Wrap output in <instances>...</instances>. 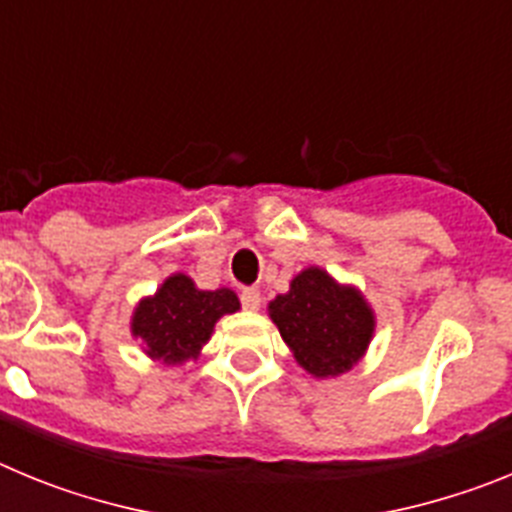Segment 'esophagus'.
I'll list each match as a JSON object with an SVG mask.
<instances>
[{
  "label": "esophagus",
  "instance_id": "esophagus-1",
  "mask_svg": "<svg viewBox=\"0 0 512 512\" xmlns=\"http://www.w3.org/2000/svg\"><path fill=\"white\" fill-rule=\"evenodd\" d=\"M241 305L246 307V310H259V307H261V292H259V289H253V287L243 289Z\"/></svg>",
  "mask_w": 512,
  "mask_h": 512
}]
</instances>
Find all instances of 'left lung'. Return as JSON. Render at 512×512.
Returning a JSON list of instances; mask_svg holds the SVG:
<instances>
[{
	"label": "left lung",
	"instance_id": "left-lung-1",
	"mask_svg": "<svg viewBox=\"0 0 512 512\" xmlns=\"http://www.w3.org/2000/svg\"><path fill=\"white\" fill-rule=\"evenodd\" d=\"M269 310L284 343L315 377H336L351 369L374 330L372 310L359 292L338 287L320 269L302 271L289 295H279Z\"/></svg>",
	"mask_w": 512,
	"mask_h": 512
}]
</instances>
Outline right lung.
I'll list each match as a JSON object with an SVG mask.
<instances>
[{"mask_svg":"<svg viewBox=\"0 0 512 512\" xmlns=\"http://www.w3.org/2000/svg\"><path fill=\"white\" fill-rule=\"evenodd\" d=\"M241 307L230 289L202 292L184 274L164 282L156 297L143 300L135 310L133 333L146 341L148 354L161 361H184L200 351L210 338L217 318Z\"/></svg>","mask_w":512,"mask_h":512,"instance_id":"1","label":"right lung"}]
</instances>
